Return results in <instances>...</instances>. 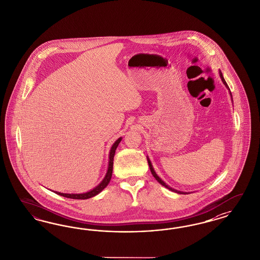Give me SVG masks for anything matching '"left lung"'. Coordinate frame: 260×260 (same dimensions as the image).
<instances>
[{"instance_id":"left-lung-1","label":"left lung","mask_w":260,"mask_h":260,"mask_svg":"<svg viewBox=\"0 0 260 260\" xmlns=\"http://www.w3.org/2000/svg\"><path fill=\"white\" fill-rule=\"evenodd\" d=\"M219 75H220V77H221V79H222V81H223V83L225 84V86H226V88L229 89V86H228V84H226V81H225V79H224V77H223V75H222V73L221 72H219ZM230 90V89H229ZM230 94L232 95V92H230ZM147 161H148V165H149V168H150L151 173H152V175L155 177V179L159 182V184H161V185H164V186H166L167 188H168L169 190H172V191H174V192L179 193V194H188V193L183 192V191H179V190H176V189H174V188H172V187H170L169 185L166 184L160 178H159L157 174H156V172H155V170H154V168H153V166H152V164H151L150 159L149 158L147 157Z\"/></svg>"}]
</instances>
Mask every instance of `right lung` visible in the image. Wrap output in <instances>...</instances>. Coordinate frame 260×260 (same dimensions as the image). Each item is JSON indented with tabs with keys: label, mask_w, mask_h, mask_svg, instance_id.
<instances>
[{
	"label": "right lung",
	"mask_w": 260,
	"mask_h": 260,
	"mask_svg": "<svg viewBox=\"0 0 260 260\" xmlns=\"http://www.w3.org/2000/svg\"><path fill=\"white\" fill-rule=\"evenodd\" d=\"M122 138H119L117 139V141L115 142V143L112 145L111 147V150H110L109 154V166H108V170H107V173L104 177V179L101 181V184L99 185H96L94 188H92V190L88 191L86 193H81V194H70V193H61L57 192V191H54L56 194L61 195V196H64V197H67V198H71V199H80V200H85V199H89V198H92L93 196L98 195L99 193H101L107 185L109 184L110 180L112 178V173H113V164H114V156H115V153H116V149H117V145L118 143H120Z\"/></svg>",
	"instance_id": "1"
}]
</instances>
